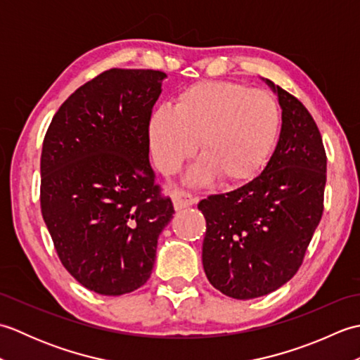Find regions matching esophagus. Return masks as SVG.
Here are the masks:
<instances>
[{
  "label": "esophagus",
  "mask_w": 360,
  "mask_h": 360,
  "mask_svg": "<svg viewBox=\"0 0 360 360\" xmlns=\"http://www.w3.org/2000/svg\"><path fill=\"white\" fill-rule=\"evenodd\" d=\"M172 200H173L174 209L176 210H182V209L190 207V205L196 204L198 198L187 193V192H184V190H174V192L172 193Z\"/></svg>",
  "instance_id": "esophagus-1"
}]
</instances>
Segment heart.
Listing matches in <instances>:
<instances>
[{
	"label": "heart",
	"mask_w": 360,
	"mask_h": 360,
	"mask_svg": "<svg viewBox=\"0 0 360 360\" xmlns=\"http://www.w3.org/2000/svg\"><path fill=\"white\" fill-rule=\"evenodd\" d=\"M281 112L274 96L236 82H200L176 97L174 106L151 114L148 137L156 167L178 172L196 151L204 156L188 174L193 184L213 176L227 184L254 178L277 143Z\"/></svg>",
	"instance_id": "b5f03b06"
}]
</instances>
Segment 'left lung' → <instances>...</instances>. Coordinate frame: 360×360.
<instances>
[{
    "mask_svg": "<svg viewBox=\"0 0 360 360\" xmlns=\"http://www.w3.org/2000/svg\"><path fill=\"white\" fill-rule=\"evenodd\" d=\"M278 96L281 131L262 174L198 204L205 218L202 266L213 288L236 300L274 292L300 269L323 213L326 153L297 97Z\"/></svg>",
    "mask_w": 360,
    "mask_h": 360,
    "instance_id": "obj_1",
    "label": "left lung"
}]
</instances>
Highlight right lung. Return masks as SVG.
<instances>
[{"label":"right lung","instance_id":"obj_1","mask_svg":"<svg viewBox=\"0 0 360 360\" xmlns=\"http://www.w3.org/2000/svg\"><path fill=\"white\" fill-rule=\"evenodd\" d=\"M165 77L120 68L98 74L66 98L44 136L41 215L66 271L97 294L145 285L173 218L148 160V124Z\"/></svg>","mask_w":360,"mask_h":360}]
</instances>
